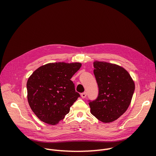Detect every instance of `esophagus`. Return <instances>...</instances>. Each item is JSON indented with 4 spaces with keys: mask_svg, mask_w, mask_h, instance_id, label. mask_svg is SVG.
I'll list each match as a JSON object with an SVG mask.
<instances>
[{
    "mask_svg": "<svg viewBox=\"0 0 156 156\" xmlns=\"http://www.w3.org/2000/svg\"><path fill=\"white\" fill-rule=\"evenodd\" d=\"M86 96H87V92H83V93L81 94V97L83 98V99L86 97Z\"/></svg>",
    "mask_w": 156,
    "mask_h": 156,
    "instance_id": "esophagus-1",
    "label": "esophagus"
}]
</instances>
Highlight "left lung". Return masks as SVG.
I'll use <instances>...</instances> for the list:
<instances>
[{
    "label": "left lung",
    "mask_w": 156,
    "mask_h": 156,
    "mask_svg": "<svg viewBox=\"0 0 156 156\" xmlns=\"http://www.w3.org/2000/svg\"><path fill=\"white\" fill-rule=\"evenodd\" d=\"M94 67L99 95L89 103L90 112L99 121L108 123L118 119L128 109L135 83L129 73L119 65L95 61Z\"/></svg>",
    "instance_id": "8db88e82"
}]
</instances>
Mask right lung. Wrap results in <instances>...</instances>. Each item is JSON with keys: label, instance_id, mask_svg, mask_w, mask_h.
Masks as SVG:
<instances>
[{"label": "right lung", "instance_id": "obj_1", "mask_svg": "<svg viewBox=\"0 0 156 156\" xmlns=\"http://www.w3.org/2000/svg\"><path fill=\"white\" fill-rule=\"evenodd\" d=\"M80 62L48 63L37 69L27 81V99L37 118L55 125L69 113L80 94L75 91L72 76Z\"/></svg>", "mask_w": 156, "mask_h": 156}]
</instances>
